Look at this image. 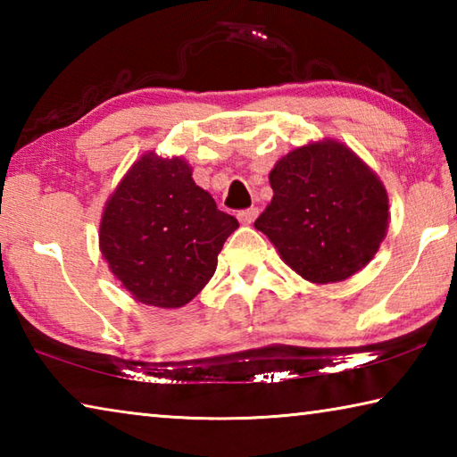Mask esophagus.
<instances>
[{"label":"esophagus","mask_w":457,"mask_h":457,"mask_svg":"<svg viewBox=\"0 0 457 457\" xmlns=\"http://www.w3.org/2000/svg\"><path fill=\"white\" fill-rule=\"evenodd\" d=\"M256 218H258V207H250V210H242L237 213V220L242 221L244 226H250Z\"/></svg>","instance_id":"obj_1"}]
</instances>
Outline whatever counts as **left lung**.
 <instances>
[{"label": "left lung", "instance_id": "left-lung-1", "mask_svg": "<svg viewBox=\"0 0 457 457\" xmlns=\"http://www.w3.org/2000/svg\"><path fill=\"white\" fill-rule=\"evenodd\" d=\"M274 197L253 228L312 284L343 282L365 268L389 228V195L349 146L322 138L284 154L270 171Z\"/></svg>", "mask_w": 457, "mask_h": 457}]
</instances>
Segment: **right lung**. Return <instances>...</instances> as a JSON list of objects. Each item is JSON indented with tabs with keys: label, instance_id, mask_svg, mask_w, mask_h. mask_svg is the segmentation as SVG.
Instances as JSON below:
<instances>
[{
	"label": "right lung",
	"instance_id": "obj_1",
	"mask_svg": "<svg viewBox=\"0 0 457 457\" xmlns=\"http://www.w3.org/2000/svg\"><path fill=\"white\" fill-rule=\"evenodd\" d=\"M191 173L181 157L145 153L106 201L100 252L137 303L187 304L212 280L223 242L239 228Z\"/></svg>",
	"mask_w": 457,
	"mask_h": 457
}]
</instances>
